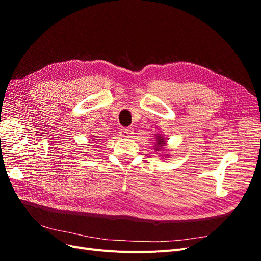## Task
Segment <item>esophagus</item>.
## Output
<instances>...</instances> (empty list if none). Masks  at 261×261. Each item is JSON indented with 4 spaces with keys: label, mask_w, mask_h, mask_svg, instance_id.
Masks as SVG:
<instances>
[{
    "label": "esophagus",
    "mask_w": 261,
    "mask_h": 261,
    "mask_svg": "<svg viewBox=\"0 0 261 261\" xmlns=\"http://www.w3.org/2000/svg\"><path fill=\"white\" fill-rule=\"evenodd\" d=\"M120 134H121L122 137L128 138V137H132L134 132H133V128H130V127H123V128H121Z\"/></svg>",
    "instance_id": "34e87169"
}]
</instances>
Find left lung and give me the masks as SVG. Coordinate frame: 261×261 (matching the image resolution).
<instances>
[{
    "mask_svg": "<svg viewBox=\"0 0 261 261\" xmlns=\"http://www.w3.org/2000/svg\"><path fill=\"white\" fill-rule=\"evenodd\" d=\"M158 145H156V150H159L160 149V146H163L164 144H165V140L162 138V137H159V136H158Z\"/></svg>",
    "mask_w": 261,
    "mask_h": 261,
    "instance_id": "left-lung-1",
    "label": "left lung"
}]
</instances>
